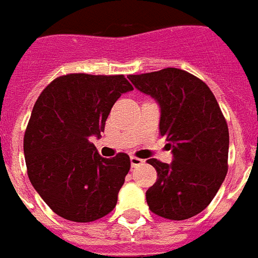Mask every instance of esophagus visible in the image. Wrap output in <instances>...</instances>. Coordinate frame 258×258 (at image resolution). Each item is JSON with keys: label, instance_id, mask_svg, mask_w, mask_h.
<instances>
[{"label": "esophagus", "instance_id": "esophagus-1", "mask_svg": "<svg viewBox=\"0 0 258 258\" xmlns=\"http://www.w3.org/2000/svg\"><path fill=\"white\" fill-rule=\"evenodd\" d=\"M143 159H140V158L137 157H131V163L133 168H137V166H140V165H143Z\"/></svg>", "mask_w": 258, "mask_h": 258}]
</instances>
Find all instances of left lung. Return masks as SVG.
<instances>
[{
	"instance_id": "obj_1",
	"label": "left lung",
	"mask_w": 258,
	"mask_h": 258,
	"mask_svg": "<svg viewBox=\"0 0 258 258\" xmlns=\"http://www.w3.org/2000/svg\"><path fill=\"white\" fill-rule=\"evenodd\" d=\"M127 78L158 103L159 132L172 148L170 163L147 161L158 173L146 192L148 206L163 219H191L212 202L228 170V126L219 103L205 82L184 70Z\"/></svg>"
}]
</instances>
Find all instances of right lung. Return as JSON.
<instances>
[{
  "mask_svg": "<svg viewBox=\"0 0 258 258\" xmlns=\"http://www.w3.org/2000/svg\"><path fill=\"white\" fill-rule=\"evenodd\" d=\"M131 90L123 75L69 74L35 101L24 135L26 166L35 191L60 217L89 223L115 208L129 155L100 157L89 139H100L114 103Z\"/></svg>",
  "mask_w": 258,
  "mask_h": 258,
  "instance_id": "obj_1",
  "label": "right lung"
}]
</instances>
